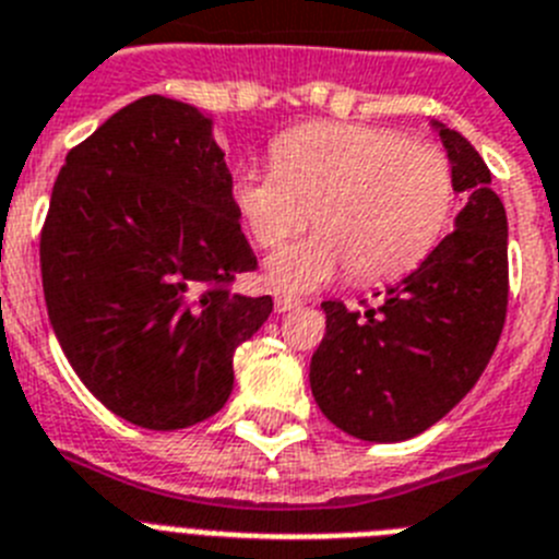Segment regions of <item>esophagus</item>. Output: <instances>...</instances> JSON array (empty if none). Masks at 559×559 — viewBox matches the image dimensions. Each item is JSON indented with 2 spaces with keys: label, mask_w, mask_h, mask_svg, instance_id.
Returning a JSON list of instances; mask_svg holds the SVG:
<instances>
[{
  "label": "esophagus",
  "mask_w": 559,
  "mask_h": 559,
  "mask_svg": "<svg viewBox=\"0 0 559 559\" xmlns=\"http://www.w3.org/2000/svg\"><path fill=\"white\" fill-rule=\"evenodd\" d=\"M300 300L293 298V295H275V312L284 314L289 312V309H298Z\"/></svg>",
  "instance_id": "obj_1"
}]
</instances>
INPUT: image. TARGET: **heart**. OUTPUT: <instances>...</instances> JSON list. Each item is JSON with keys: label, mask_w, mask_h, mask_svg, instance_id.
Returning a JSON list of instances; mask_svg holds the SVG:
<instances>
[{"label": "heart", "mask_w": 559, "mask_h": 559, "mask_svg": "<svg viewBox=\"0 0 559 559\" xmlns=\"http://www.w3.org/2000/svg\"><path fill=\"white\" fill-rule=\"evenodd\" d=\"M230 197L266 250L312 216L318 233L266 261L275 289L307 293L343 270L357 284L411 273L439 245L455 186L433 145L377 126L312 123L275 140L273 168L239 165Z\"/></svg>", "instance_id": "b5f03b06"}]
</instances>
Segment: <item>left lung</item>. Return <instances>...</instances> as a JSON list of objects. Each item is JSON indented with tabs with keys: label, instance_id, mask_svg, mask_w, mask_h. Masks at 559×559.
I'll use <instances>...</instances> for the list:
<instances>
[{
	"label": "left lung",
	"instance_id": "left-lung-1",
	"mask_svg": "<svg viewBox=\"0 0 559 559\" xmlns=\"http://www.w3.org/2000/svg\"><path fill=\"white\" fill-rule=\"evenodd\" d=\"M467 202L414 273L380 307L326 300V334L309 366L318 407L343 433L377 444L425 433L448 416L492 357L507 318V211L481 154L430 120Z\"/></svg>",
	"mask_w": 559,
	"mask_h": 559
}]
</instances>
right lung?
I'll return each instance as SVG.
<instances>
[{
    "mask_svg": "<svg viewBox=\"0 0 559 559\" xmlns=\"http://www.w3.org/2000/svg\"><path fill=\"white\" fill-rule=\"evenodd\" d=\"M213 115L145 95L64 159L41 230L52 332L92 394L148 430L225 407L233 354L273 298L233 293L255 255Z\"/></svg>",
    "mask_w": 559,
    "mask_h": 559,
    "instance_id": "obj_1",
    "label": "right lung"
}]
</instances>
